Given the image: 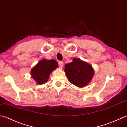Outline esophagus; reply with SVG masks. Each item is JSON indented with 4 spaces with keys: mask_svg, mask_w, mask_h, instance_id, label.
I'll return each mask as SVG.
<instances>
[{
    "mask_svg": "<svg viewBox=\"0 0 127 127\" xmlns=\"http://www.w3.org/2000/svg\"><path fill=\"white\" fill-rule=\"evenodd\" d=\"M59 65L60 66L61 68H62L63 67V65H64V63L62 61H59Z\"/></svg>",
    "mask_w": 127,
    "mask_h": 127,
    "instance_id": "1",
    "label": "esophagus"
}]
</instances>
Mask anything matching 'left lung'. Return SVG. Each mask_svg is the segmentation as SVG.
Segmentation results:
<instances>
[{"label": "left lung", "instance_id": "obj_1", "mask_svg": "<svg viewBox=\"0 0 127 127\" xmlns=\"http://www.w3.org/2000/svg\"><path fill=\"white\" fill-rule=\"evenodd\" d=\"M64 71L70 83L81 88L90 83L94 74L91 65L76 58L65 64Z\"/></svg>", "mask_w": 127, "mask_h": 127}]
</instances>
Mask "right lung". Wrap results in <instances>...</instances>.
<instances>
[{"instance_id":"1","label":"right lung","mask_w":127,"mask_h":127,"mask_svg":"<svg viewBox=\"0 0 127 127\" xmlns=\"http://www.w3.org/2000/svg\"><path fill=\"white\" fill-rule=\"evenodd\" d=\"M58 66V63L54 59H43L33 67L31 71V75L37 83L41 85L48 81L52 71Z\"/></svg>"}]
</instances>
